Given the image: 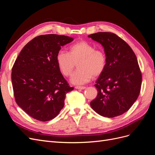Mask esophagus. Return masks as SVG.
<instances>
[{"label": "esophagus", "mask_w": 155, "mask_h": 155, "mask_svg": "<svg viewBox=\"0 0 155 155\" xmlns=\"http://www.w3.org/2000/svg\"><path fill=\"white\" fill-rule=\"evenodd\" d=\"M75 88L78 89V90H84V89H85L86 87H80V86H76L75 87Z\"/></svg>", "instance_id": "34e87169"}]
</instances>
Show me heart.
Segmentation results:
<instances>
[{
	"instance_id": "heart-1",
	"label": "heart",
	"mask_w": 155,
	"mask_h": 155,
	"mask_svg": "<svg viewBox=\"0 0 155 155\" xmlns=\"http://www.w3.org/2000/svg\"><path fill=\"white\" fill-rule=\"evenodd\" d=\"M55 61L61 72L64 76L71 75L78 63V69L70 78L71 83L77 85L87 83L93 76H99L107 65L104 51L95 49L94 46L86 41H78L70 45L68 52L58 51Z\"/></svg>"
}]
</instances>
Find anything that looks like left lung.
<instances>
[{
    "label": "left lung",
    "instance_id": "obj_1",
    "mask_svg": "<svg viewBox=\"0 0 155 155\" xmlns=\"http://www.w3.org/2000/svg\"><path fill=\"white\" fill-rule=\"evenodd\" d=\"M88 37L103 46L107 58L106 67L94 85L97 95L91 106L107 118L123 114L137 100L141 89L142 73L137 56L113 33L97 32Z\"/></svg>",
    "mask_w": 155,
    "mask_h": 155
}]
</instances>
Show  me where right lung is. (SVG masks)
<instances>
[{
  "mask_svg": "<svg viewBox=\"0 0 155 155\" xmlns=\"http://www.w3.org/2000/svg\"><path fill=\"white\" fill-rule=\"evenodd\" d=\"M74 40L56 34L39 35L22 48L12 68V81L17 105L31 118L46 121L57 116L67 93L74 90L61 73L55 56Z\"/></svg>",
  "mask_w": 155,
  "mask_h": 155,
  "instance_id": "right-lung-1",
  "label": "right lung"
}]
</instances>
